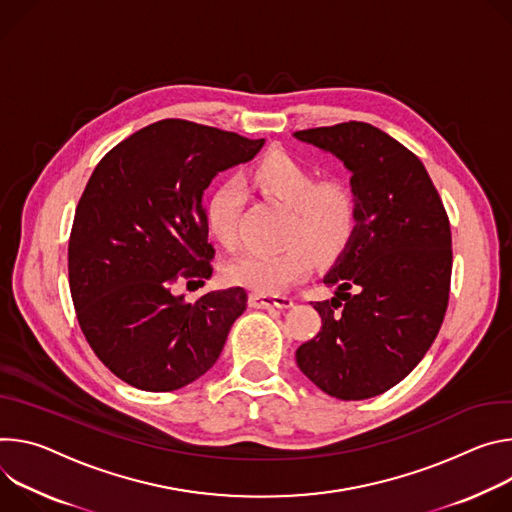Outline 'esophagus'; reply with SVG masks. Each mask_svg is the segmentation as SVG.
Wrapping results in <instances>:
<instances>
[{
    "label": "esophagus",
    "instance_id": "esophagus-1",
    "mask_svg": "<svg viewBox=\"0 0 512 512\" xmlns=\"http://www.w3.org/2000/svg\"><path fill=\"white\" fill-rule=\"evenodd\" d=\"M250 307L254 309H289L293 307V299L287 295H262V293H252L248 299Z\"/></svg>",
    "mask_w": 512,
    "mask_h": 512
}]
</instances>
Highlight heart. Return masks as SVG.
<instances>
[{
  "mask_svg": "<svg viewBox=\"0 0 512 512\" xmlns=\"http://www.w3.org/2000/svg\"><path fill=\"white\" fill-rule=\"evenodd\" d=\"M252 185L291 209L287 246L276 252H250L227 266V278L262 295L287 291L305 278L313 258L331 262L346 250L356 227V201L342 183H319L309 168L285 152L266 156L252 170ZM246 195L230 181L219 185L207 201V225L227 248L238 240V217Z\"/></svg>",
  "mask_w": 512,
  "mask_h": 512,
  "instance_id": "b5f03b06",
  "label": "heart"
}]
</instances>
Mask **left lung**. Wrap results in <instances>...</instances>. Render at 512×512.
I'll use <instances>...</instances> for the list:
<instances>
[{"instance_id": "left-lung-1", "label": "left lung", "mask_w": 512, "mask_h": 512, "mask_svg": "<svg viewBox=\"0 0 512 512\" xmlns=\"http://www.w3.org/2000/svg\"><path fill=\"white\" fill-rule=\"evenodd\" d=\"M350 170L356 227L313 303L321 331L297 350L301 372L342 401L399 384L427 354L449 299L451 232L423 162L386 132L348 122L293 134Z\"/></svg>"}]
</instances>
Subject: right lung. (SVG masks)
Listing matches in <instances>:
<instances>
[{
    "mask_svg": "<svg viewBox=\"0 0 512 512\" xmlns=\"http://www.w3.org/2000/svg\"><path fill=\"white\" fill-rule=\"evenodd\" d=\"M264 140L162 120L95 166L75 211L69 285L79 325L97 358L124 382L168 392L201 378L246 311L242 287L195 303L179 278H209L215 250L203 195L223 170L250 162Z\"/></svg>",
    "mask_w": 512,
    "mask_h": 512,
    "instance_id": "obj_1",
    "label": "right lung"
}]
</instances>
